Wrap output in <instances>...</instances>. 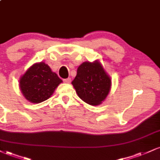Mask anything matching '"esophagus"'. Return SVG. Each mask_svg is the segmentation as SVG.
<instances>
[{"label": "esophagus", "mask_w": 160, "mask_h": 160, "mask_svg": "<svg viewBox=\"0 0 160 160\" xmlns=\"http://www.w3.org/2000/svg\"><path fill=\"white\" fill-rule=\"evenodd\" d=\"M63 81H64V82H65V83H70V82H71V78L64 79V80H63Z\"/></svg>", "instance_id": "obj_1"}]
</instances>
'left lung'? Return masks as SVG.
<instances>
[{"label": "left lung", "mask_w": 160, "mask_h": 160, "mask_svg": "<svg viewBox=\"0 0 160 160\" xmlns=\"http://www.w3.org/2000/svg\"><path fill=\"white\" fill-rule=\"evenodd\" d=\"M72 85L80 99L97 106L104 101L111 88V79L98 61L85 62L78 67Z\"/></svg>", "instance_id": "1"}]
</instances>
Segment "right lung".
I'll return each instance as SVG.
<instances>
[{
	"mask_svg": "<svg viewBox=\"0 0 160 160\" xmlns=\"http://www.w3.org/2000/svg\"><path fill=\"white\" fill-rule=\"evenodd\" d=\"M62 80L45 62L33 64L20 79V88L28 101L33 103L48 99Z\"/></svg>",
	"mask_w": 160,
	"mask_h": 160,
	"instance_id": "right-lung-1",
	"label": "right lung"
}]
</instances>
